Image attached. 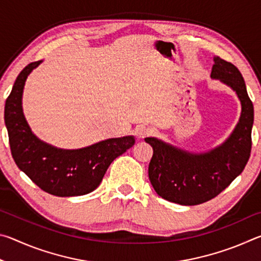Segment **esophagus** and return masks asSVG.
<instances>
[{"mask_svg":"<svg viewBox=\"0 0 261 261\" xmlns=\"http://www.w3.org/2000/svg\"><path fill=\"white\" fill-rule=\"evenodd\" d=\"M149 134H151V130H149L148 127L143 126V125L139 126L136 131L137 137H138V138H140V139H143V138H145V137H147Z\"/></svg>","mask_w":261,"mask_h":261,"instance_id":"34e87169","label":"esophagus"}]
</instances>
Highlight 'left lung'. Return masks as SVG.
<instances>
[{"instance_id": "1", "label": "left lung", "mask_w": 261, "mask_h": 261, "mask_svg": "<svg viewBox=\"0 0 261 261\" xmlns=\"http://www.w3.org/2000/svg\"><path fill=\"white\" fill-rule=\"evenodd\" d=\"M211 77L236 92L242 103L240 122L231 136L213 151L192 154L156 138L145 141L153 147L148 177L159 196L179 205H199L213 199L240 175L250 159L253 103L242 73L235 65L214 56Z\"/></svg>"}]
</instances>
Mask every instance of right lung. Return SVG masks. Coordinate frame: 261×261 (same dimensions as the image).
<instances>
[{"mask_svg": "<svg viewBox=\"0 0 261 261\" xmlns=\"http://www.w3.org/2000/svg\"><path fill=\"white\" fill-rule=\"evenodd\" d=\"M41 61L21 70L4 107V122L12 158L21 171L47 193L57 197L87 194L99 187L115 159L135 145L132 136L112 138L81 149H60L35 137L21 109V95L30 72Z\"/></svg>", "mask_w": 261, "mask_h": 261, "instance_id": "add662e5", "label": "right lung"}]
</instances>
